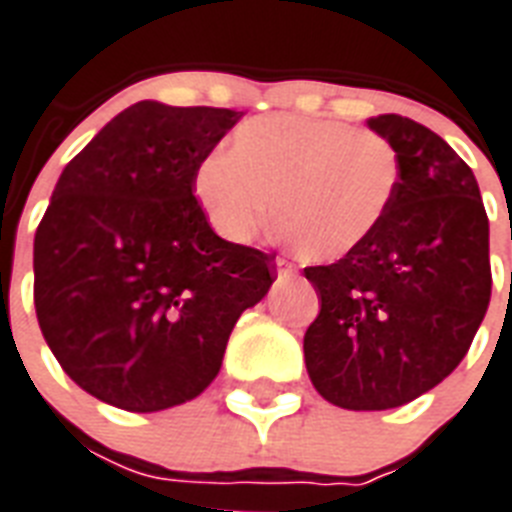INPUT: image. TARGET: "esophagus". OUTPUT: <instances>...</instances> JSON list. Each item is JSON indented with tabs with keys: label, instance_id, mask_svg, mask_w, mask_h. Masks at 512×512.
Returning a JSON list of instances; mask_svg holds the SVG:
<instances>
[{
	"label": "esophagus",
	"instance_id": "obj_1",
	"mask_svg": "<svg viewBox=\"0 0 512 512\" xmlns=\"http://www.w3.org/2000/svg\"><path fill=\"white\" fill-rule=\"evenodd\" d=\"M276 273H279V279H292V276L297 273V268L289 263V260L279 257V260H276Z\"/></svg>",
	"mask_w": 512,
	"mask_h": 512
}]
</instances>
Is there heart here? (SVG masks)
Segmentation results:
<instances>
[{"label":"heart","instance_id":"1","mask_svg":"<svg viewBox=\"0 0 512 512\" xmlns=\"http://www.w3.org/2000/svg\"><path fill=\"white\" fill-rule=\"evenodd\" d=\"M398 188L388 140L321 116H263L233 132L191 180L193 201L223 239L244 244L273 215L305 255L335 260L372 239Z\"/></svg>","mask_w":512,"mask_h":512}]
</instances>
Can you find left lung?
<instances>
[{"mask_svg": "<svg viewBox=\"0 0 512 512\" xmlns=\"http://www.w3.org/2000/svg\"><path fill=\"white\" fill-rule=\"evenodd\" d=\"M398 156V188L372 239L305 268L321 311L303 350L329 404L382 412L460 366L489 308V217L476 175L444 138L398 114L369 119Z\"/></svg>", "mask_w": 512, "mask_h": 512, "instance_id": "obj_1", "label": "left lung"}]
</instances>
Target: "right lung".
Instances as JSON below:
<instances>
[{
    "mask_svg": "<svg viewBox=\"0 0 512 512\" xmlns=\"http://www.w3.org/2000/svg\"><path fill=\"white\" fill-rule=\"evenodd\" d=\"M244 111L140 100L66 164L34 236L39 329L111 406L162 412L215 380L273 255L220 239L191 180Z\"/></svg>",
    "mask_w": 512,
    "mask_h": 512,
    "instance_id": "right-lung-1",
    "label": "right lung"
}]
</instances>
